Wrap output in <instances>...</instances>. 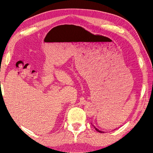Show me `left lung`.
Wrapping results in <instances>:
<instances>
[{
    "label": "left lung",
    "mask_w": 153,
    "mask_h": 153,
    "mask_svg": "<svg viewBox=\"0 0 153 153\" xmlns=\"http://www.w3.org/2000/svg\"><path fill=\"white\" fill-rule=\"evenodd\" d=\"M94 128H95V129H96V130H97V131H98V132H100H100H101V133L102 132V131H100V130H99V129H97V128H95V126H94Z\"/></svg>",
    "instance_id": "obj_1"
}]
</instances>
